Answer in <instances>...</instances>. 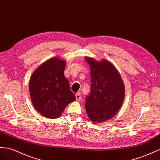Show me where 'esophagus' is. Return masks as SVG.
Wrapping results in <instances>:
<instances>
[{
  "label": "esophagus",
  "instance_id": "esophagus-1",
  "mask_svg": "<svg viewBox=\"0 0 160 160\" xmlns=\"http://www.w3.org/2000/svg\"><path fill=\"white\" fill-rule=\"evenodd\" d=\"M76 100L77 101H80L82 99V96H81V94L80 92H77L76 94Z\"/></svg>",
  "mask_w": 160,
  "mask_h": 160
}]
</instances>
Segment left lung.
Returning a JSON list of instances; mask_svg holds the SVG:
<instances>
[{
    "label": "left lung",
    "instance_id": "left-lung-1",
    "mask_svg": "<svg viewBox=\"0 0 160 160\" xmlns=\"http://www.w3.org/2000/svg\"><path fill=\"white\" fill-rule=\"evenodd\" d=\"M91 68V92L85 108L92 122H103L119 111L124 99V85L119 72L107 60L86 57Z\"/></svg>",
    "mask_w": 160,
    "mask_h": 160
}]
</instances>
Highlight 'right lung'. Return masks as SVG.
<instances>
[{
	"label": "right lung",
	"mask_w": 160,
	"mask_h": 160,
	"mask_svg": "<svg viewBox=\"0 0 160 160\" xmlns=\"http://www.w3.org/2000/svg\"><path fill=\"white\" fill-rule=\"evenodd\" d=\"M65 61L54 57L45 61L32 73L30 93L34 108L51 119L59 118L66 106L76 100L64 76Z\"/></svg>",
	"instance_id": "1"
}]
</instances>
